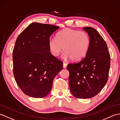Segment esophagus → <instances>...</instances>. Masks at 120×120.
Instances as JSON below:
<instances>
[{
	"instance_id": "esophagus-1",
	"label": "esophagus",
	"mask_w": 120,
	"mask_h": 120,
	"mask_svg": "<svg viewBox=\"0 0 120 120\" xmlns=\"http://www.w3.org/2000/svg\"><path fill=\"white\" fill-rule=\"evenodd\" d=\"M63 68H67V64H66L65 62H63Z\"/></svg>"
}]
</instances>
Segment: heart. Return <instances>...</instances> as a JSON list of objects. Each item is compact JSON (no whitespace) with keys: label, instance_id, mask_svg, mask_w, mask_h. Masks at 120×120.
Instances as JSON below:
<instances>
[{"label":"heart","instance_id":"heart-1","mask_svg":"<svg viewBox=\"0 0 120 120\" xmlns=\"http://www.w3.org/2000/svg\"><path fill=\"white\" fill-rule=\"evenodd\" d=\"M48 45L51 53L55 57H58L63 49L65 58L78 61L88 52L90 39L85 32L67 28L58 33L57 39L50 38Z\"/></svg>","mask_w":120,"mask_h":120}]
</instances>
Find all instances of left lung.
<instances>
[{"mask_svg": "<svg viewBox=\"0 0 120 120\" xmlns=\"http://www.w3.org/2000/svg\"><path fill=\"white\" fill-rule=\"evenodd\" d=\"M90 46L80 61L68 64L69 86L75 98H89L96 95L108 79L110 56L105 40L95 29L86 27Z\"/></svg>", "mask_w": 120, "mask_h": 120, "instance_id": "1", "label": "left lung"}]
</instances>
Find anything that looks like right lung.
I'll return each instance as SVG.
<instances>
[{
	"instance_id": "obj_1",
	"label": "right lung",
	"mask_w": 120,
	"mask_h": 120,
	"mask_svg": "<svg viewBox=\"0 0 120 120\" xmlns=\"http://www.w3.org/2000/svg\"><path fill=\"white\" fill-rule=\"evenodd\" d=\"M59 27L33 22L19 36L13 51V74L18 86L30 97L42 98L52 90L63 62L50 52L48 42Z\"/></svg>"
}]
</instances>
